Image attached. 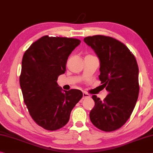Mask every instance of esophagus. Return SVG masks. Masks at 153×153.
I'll return each instance as SVG.
<instances>
[{"label": "esophagus", "mask_w": 153, "mask_h": 153, "mask_svg": "<svg viewBox=\"0 0 153 153\" xmlns=\"http://www.w3.org/2000/svg\"><path fill=\"white\" fill-rule=\"evenodd\" d=\"M90 94L88 93H85V92H83V99H86V98H89L90 97Z\"/></svg>", "instance_id": "1"}]
</instances>
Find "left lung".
Returning a JSON list of instances; mask_svg holds the SVG:
<instances>
[{
    "instance_id": "obj_1",
    "label": "left lung",
    "mask_w": 153,
    "mask_h": 153,
    "mask_svg": "<svg viewBox=\"0 0 153 153\" xmlns=\"http://www.w3.org/2000/svg\"><path fill=\"white\" fill-rule=\"evenodd\" d=\"M84 42L100 60L99 79L108 91L103 101L92 96L95 104L90 118L99 129L113 131L125 124L137 102L140 85L136 59L124 43L111 37L90 36Z\"/></svg>"
}]
</instances>
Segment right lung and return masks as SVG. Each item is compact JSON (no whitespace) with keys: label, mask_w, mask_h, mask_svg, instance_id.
<instances>
[{"label":"right lung","mask_w":153,"mask_h":153,"mask_svg":"<svg viewBox=\"0 0 153 153\" xmlns=\"http://www.w3.org/2000/svg\"><path fill=\"white\" fill-rule=\"evenodd\" d=\"M80 43L77 39L45 35L24 54L20 84L24 103L33 120L46 130L64 127L83 97L77 89L62 93L56 82L66 71L69 56Z\"/></svg>","instance_id":"right-lung-1"}]
</instances>
